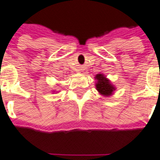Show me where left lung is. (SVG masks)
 <instances>
[{
    "label": "left lung",
    "mask_w": 160,
    "mask_h": 160,
    "mask_svg": "<svg viewBox=\"0 0 160 160\" xmlns=\"http://www.w3.org/2000/svg\"><path fill=\"white\" fill-rule=\"evenodd\" d=\"M95 79L97 80L96 89L99 91L100 94L104 96H110L115 90V88L110 83V81L104 76L102 73H98Z\"/></svg>",
    "instance_id": "left-lung-1"
}]
</instances>
